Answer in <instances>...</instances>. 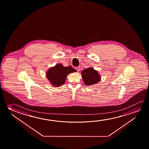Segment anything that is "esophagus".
<instances>
[{"mask_svg":"<svg viewBox=\"0 0 149 149\" xmlns=\"http://www.w3.org/2000/svg\"><path fill=\"white\" fill-rule=\"evenodd\" d=\"M75 69L77 70V71L79 72V70H80V68H79V66H78V67H76V68H75Z\"/></svg>","mask_w":149,"mask_h":149,"instance_id":"1","label":"esophagus"}]
</instances>
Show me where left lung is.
Wrapping results in <instances>:
<instances>
[{"instance_id": "obj_1", "label": "left lung", "mask_w": 149, "mask_h": 149, "mask_svg": "<svg viewBox=\"0 0 149 149\" xmlns=\"http://www.w3.org/2000/svg\"><path fill=\"white\" fill-rule=\"evenodd\" d=\"M83 81L86 86H91L99 83L101 80V76L97 71L90 67L81 72Z\"/></svg>"}]
</instances>
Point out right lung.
I'll return each mask as SVG.
<instances>
[{"label": "right lung", "instance_id": "add662e5", "mask_svg": "<svg viewBox=\"0 0 149 149\" xmlns=\"http://www.w3.org/2000/svg\"><path fill=\"white\" fill-rule=\"evenodd\" d=\"M76 71L71 66L64 67L59 63L48 69L46 73V77L54 87H59L64 84L69 74Z\"/></svg>", "mask_w": 149, "mask_h": 149}]
</instances>
